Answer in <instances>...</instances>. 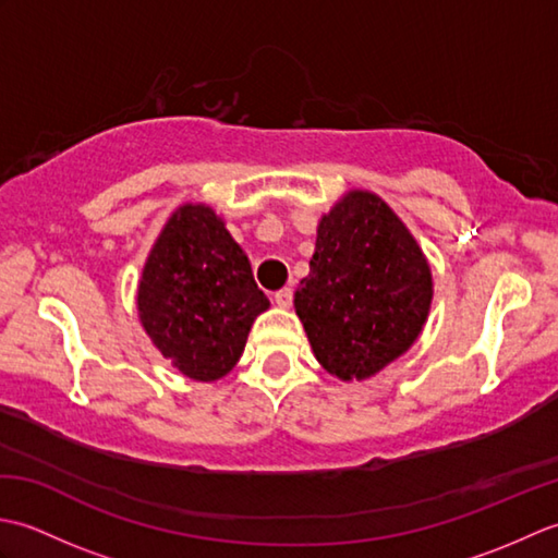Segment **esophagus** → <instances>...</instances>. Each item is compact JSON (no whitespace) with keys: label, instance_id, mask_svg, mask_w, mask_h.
<instances>
[{"label":"esophagus","instance_id":"esophagus-1","mask_svg":"<svg viewBox=\"0 0 558 558\" xmlns=\"http://www.w3.org/2000/svg\"><path fill=\"white\" fill-rule=\"evenodd\" d=\"M292 294H294L292 288H282L276 294H272V300H276V304L282 306V310H288V306L292 304Z\"/></svg>","mask_w":558,"mask_h":558}]
</instances>
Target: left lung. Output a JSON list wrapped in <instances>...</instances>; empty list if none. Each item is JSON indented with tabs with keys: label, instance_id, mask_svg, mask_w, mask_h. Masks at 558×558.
<instances>
[{
	"label": "left lung",
	"instance_id": "1",
	"mask_svg": "<svg viewBox=\"0 0 558 558\" xmlns=\"http://www.w3.org/2000/svg\"><path fill=\"white\" fill-rule=\"evenodd\" d=\"M432 298V268L405 222L381 196L354 189L318 220L294 312L318 364L362 381L412 348Z\"/></svg>",
	"mask_w": 558,
	"mask_h": 558
}]
</instances>
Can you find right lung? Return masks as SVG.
<instances>
[{
    "instance_id": "add662e5",
    "label": "right lung",
    "mask_w": 558,
    "mask_h": 558,
    "mask_svg": "<svg viewBox=\"0 0 558 558\" xmlns=\"http://www.w3.org/2000/svg\"><path fill=\"white\" fill-rule=\"evenodd\" d=\"M141 326L184 376L218 381L240 362L248 330L270 302L242 246L206 204L177 208L138 280Z\"/></svg>"
}]
</instances>
